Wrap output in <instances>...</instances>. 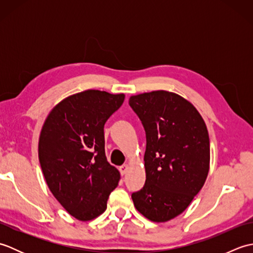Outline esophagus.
I'll return each instance as SVG.
<instances>
[{"mask_svg": "<svg viewBox=\"0 0 253 253\" xmlns=\"http://www.w3.org/2000/svg\"><path fill=\"white\" fill-rule=\"evenodd\" d=\"M128 169H129V166H128L127 164H124V165H122L121 168H120V171H121V174H122V175H125V174L127 173Z\"/></svg>", "mask_w": 253, "mask_h": 253, "instance_id": "obj_1", "label": "esophagus"}]
</instances>
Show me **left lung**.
Returning a JSON list of instances; mask_svg holds the SVG:
<instances>
[{
  "mask_svg": "<svg viewBox=\"0 0 253 253\" xmlns=\"http://www.w3.org/2000/svg\"><path fill=\"white\" fill-rule=\"evenodd\" d=\"M129 105L146 131V184L131 199L152 222L182 213L201 190L210 169V139L203 118L180 95L159 90L132 95Z\"/></svg>",
  "mask_w": 253,
  "mask_h": 253,
  "instance_id": "obj_1",
  "label": "left lung"
}]
</instances>
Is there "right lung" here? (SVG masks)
I'll use <instances>...</instances> for the list:
<instances>
[{"label": "right lung", "instance_id": "1", "mask_svg": "<svg viewBox=\"0 0 253 253\" xmlns=\"http://www.w3.org/2000/svg\"><path fill=\"white\" fill-rule=\"evenodd\" d=\"M125 95L85 90L61 101L42 127L39 161L47 186L62 207L79 221L106 210L120 171L105 157L104 124Z\"/></svg>", "mask_w": 253, "mask_h": 253}]
</instances>
